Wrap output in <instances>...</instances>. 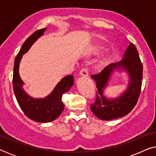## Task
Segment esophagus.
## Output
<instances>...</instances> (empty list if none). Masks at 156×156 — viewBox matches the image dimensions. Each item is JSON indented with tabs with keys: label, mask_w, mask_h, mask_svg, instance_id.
<instances>
[{
	"label": "esophagus",
	"mask_w": 156,
	"mask_h": 156,
	"mask_svg": "<svg viewBox=\"0 0 156 156\" xmlns=\"http://www.w3.org/2000/svg\"><path fill=\"white\" fill-rule=\"evenodd\" d=\"M80 74L81 76H88V69H87V68H86V67L82 68V69L80 70Z\"/></svg>",
	"instance_id": "34e87169"
}]
</instances>
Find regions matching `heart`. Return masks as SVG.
<instances>
[{"instance_id":"b5f03b06","label":"heart","mask_w":156,"mask_h":156,"mask_svg":"<svg viewBox=\"0 0 156 156\" xmlns=\"http://www.w3.org/2000/svg\"><path fill=\"white\" fill-rule=\"evenodd\" d=\"M103 50H104V48H99V49H97V51H96V52H97L98 53H99V52H101V51Z\"/></svg>"}]
</instances>
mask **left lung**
I'll return each instance as SVG.
<instances>
[{
	"mask_svg": "<svg viewBox=\"0 0 156 156\" xmlns=\"http://www.w3.org/2000/svg\"><path fill=\"white\" fill-rule=\"evenodd\" d=\"M116 69L127 71L129 75V87L120 97L114 100H108L103 95L111 74ZM97 91L96 99L90 106L91 110L97 118L108 121L123 117L129 114L137 104L141 91L143 79V65L136 46L131 42L124 52L122 60L112 63L99 73L92 74Z\"/></svg>",
	"mask_w": 156,
	"mask_h": 156,
	"instance_id": "1",
	"label": "left lung"
}]
</instances>
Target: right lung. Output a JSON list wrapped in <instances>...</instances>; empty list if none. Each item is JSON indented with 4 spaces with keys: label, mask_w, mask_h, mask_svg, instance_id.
<instances>
[{
    "label": "right lung",
    "mask_w": 156,
    "mask_h": 156,
    "mask_svg": "<svg viewBox=\"0 0 156 156\" xmlns=\"http://www.w3.org/2000/svg\"><path fill=\"white\" fill-rule=\"evenodd\" d=\"M45 30L46 28L36 30L25 40L15 59L12 76L14 94L21 109L30 119L40 123L50 122L55 120L62 114L65 108L62 97L74 84L73 75L66 76L56 85L52 92L43 99H34L23 90V82L19 75L20 59Z\"/></svg>",
    "instance_id": "add662e5"
}]
</instances>
